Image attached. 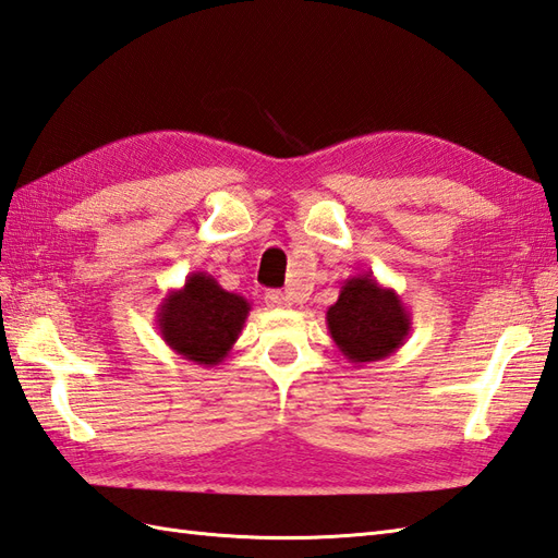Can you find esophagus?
<instances>
[{
    "mask_svg": "<svg viewBox=\"0 0 558 558\" xmlns=\"http://www.w3.org/2000/svg\"><path fill=\"white\" fill-rule=\"evenodd\" d=\"M266 304L274 306V308H284V306H292V296L288 292H280V290H268L266 292Z\"/></svg>",
    "mask_w": 558,
    "mask_h": 558,
    "instance_id": "obj_1",
    "label": "esophagus"
}]
</instances>
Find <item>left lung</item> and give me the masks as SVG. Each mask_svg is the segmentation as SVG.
<instances>
[{"label": "left lung", "instance_id": "obj_1", "mask_svg": "<svg viewBox=\"0 0 558 558\" xmlns=\"http://www.w3.org/2000/svg\"><path fill=\"white\" fill-rule=\"evenodd\" d=\"M326 320L332 342L354 366L392 356L411 332V314L401 296L383 288L373 274L347 278Z\"/></svg>", "mask_w": 558, "mask_h": 558}]
</instances>
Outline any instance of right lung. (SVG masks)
<instances>
[{
  "mask_svg": "<svg viewBox=\"0 0 558 558\" xmlns=\"http://www.w3.org/2000/svg\"><path fill=\"white\" fill-rule=\"evenodd\" d=\"M250 311L244 296L223 290L204 270H194L183 288L161 300L157 328L175 354L199 366H218L238 342Z\"/></svg>",
  "mask_w": 558,
  "mask_h": 558,
  "instance_id": "obj_1",
  "label": "right lung"
}]
</instances>
